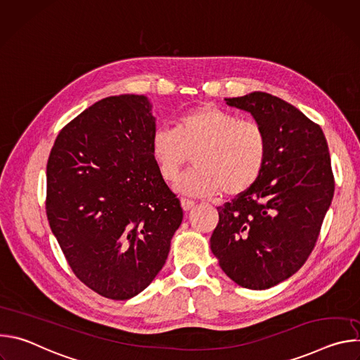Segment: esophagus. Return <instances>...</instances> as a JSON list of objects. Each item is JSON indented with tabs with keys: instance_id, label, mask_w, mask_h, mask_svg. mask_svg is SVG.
Here are the masks:
<instances>
[{
	"instance_id": "obj_1",
	"label": "esophagus",
	"mask_w": 360,
	"mask_h": 360,
	"mask_svg": "<svg viewBox=\"0 0 360 360\" xmlns=\"http://www.w3.org/2000/svg\"><path fill=\"white\" fill-rule=\"evenodd\" d=\"M181 205H182V210L184 211H191L193 207H195V200H192V199H186V198H182L181 199Z\"/></svg>"
}]
</instances>
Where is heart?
<instances>
[{"label":"heart","instance_id":"heart-1","mask_svg":"<svg viewBox=\"0 0 360 360\" xmlns=\"http://www.w3.org/2000/svg\"><path fill=\"white\" fill-rule=\"evenodd\" d=\"M196 168L178 184L186 195L236 196L261 178L268 158L264 128L215 105H199L176 121L175 129L158 128L150 138V157L160 175L174 182L191 162Z\"/></svg>","mask_w":360,"mask_h":360}]
</instances>
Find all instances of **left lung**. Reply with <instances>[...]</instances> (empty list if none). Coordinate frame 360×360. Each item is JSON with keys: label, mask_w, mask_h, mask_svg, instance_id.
Listing matches in <instances>:
<instances>
[{"label": "left lung", "mask_w": 360, "mask_h": 360, "mask_svg": "<svg viewBox=\"0 0 360 360\" xmlns=\"http://www.w3.org/2000/svg\"><path fill=\"white\" fill-rule=\"evenodd\" d=\"M225 102L264 128L268 158L258 182L218 208L211 250L239 286L269 289L315 248L335 192L329 148L321 127L278 96L255 91Z\"/></svg>", "instance_id": "1"}]
</instances>
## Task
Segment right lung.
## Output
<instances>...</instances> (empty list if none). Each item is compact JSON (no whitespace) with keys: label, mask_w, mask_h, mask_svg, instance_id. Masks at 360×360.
I'll return each instance as SVG.
<instances>
[{"label":"right lung","mask_w":360,"mask_h":360,"mask_svg":"<svg viewBox=\"0 0 360 360\" xmlns=\"http://www.w3.org/2000/svg\"><path fill=\"white\" fill-rule=\"evenodd\" d=\"M145 95L95 102L58 134L46 164V217L75 276L101 296L141 293L167 262L184 212L150 157Z\"/></svg>","instance_id":"1"}]
</instances>
